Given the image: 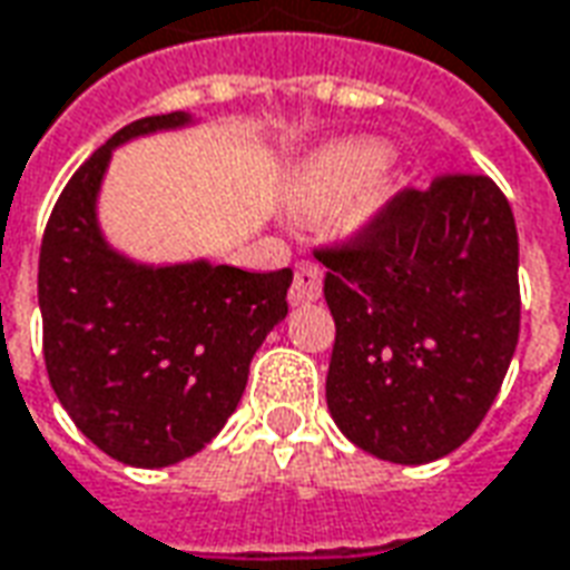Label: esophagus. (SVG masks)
Listing matches in <instances>:
<instances>
[{"mask_svg":"<svg viewBox=\"0 0 570 570\" xmlns=\"http://www.w3.org/2000/svg\"><path fill=\"white\" fill-rule=\"evenodd\" d=\"M321 289H324V272L314 262H298L296 277H293V286H289V302L293 305L314 302V298H321Z\"/></svg>","mask_w":570,"mask_h":570,"instance_id":"1","label":"esophagus"}]
</instances>
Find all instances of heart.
Masks as SVG:
<instances>
[{"label": "heart", "instance_id": "obj_1", "mask_svg": "<svg viewBox=\"0 0 570 570\" xmlns=\"http://www.w3.org/2000/svg\"><path fill=\"white\" fill-rule=\"evenodd\" d=\"M389 160V150L376 141H352L330 147L305 163L293 188V209L298 216H324L367 188L373 175Z\"/></svg>", "mask_w": 570, "mask_h": 570}]
</instances>
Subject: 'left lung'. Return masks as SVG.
Here are the masks:
<instances>
[{
    "label": "left lung",
    "mask_w": 570,
    "mask_h": 570,
    "mask_svg": "<svg viewBox=\"0 0 570 570\" xmlns=\"http://www.w3.org/2000/svg\"><path fill=\"white\" fill-rule=\"evenodd\" d=\"M336 321L326 407L380 460L423 465L475 432L519 345V230L488 175L404 188L314 249Z\"/></svg>",
    "instance_id": "8db88e82"
}]
</instances>
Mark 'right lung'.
Wrapping results in <instances>:
<instances>
[{
	"instance_id": "obj_1",
	"label": "right lung",
	"mask_w": 570,
	"mask_h": 570,
	"mask_svg": "<svg viewBox=\"0 0 570 570\" xmlns=\"http://www.w3.org/2000/svg\"><path fill=\"white\" fill-rule=\"evenodd\" d=\"M185 122L181 110L135 119L98 147L61 190L39 249L51 389L95 448L141 469L194 456L222 432L293 284L289 268H150L107 246L95 200L110 150Z\"/></svg>"
}]
</instances>
